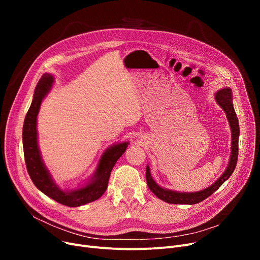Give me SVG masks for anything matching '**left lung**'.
<instances>
[{
  "label": "left lung",
  "instance_id": "8db88e82",
  "mask_svg": "<svg viewBox=\"0 0 260 260\" xmlns=\"http://www.w3.org/2000/svg\"><path fill=\"white\" fill-rule=\"evenodd\" d=\"M215 100L217 104L219 105L226 115L229 124L231 127L232 135V147H231V155L229 159V165L223 172V174L218 178L212 185L208 186L199 192L194 193H185V192H176L173 189H168L160 186L151 175V170L149 167L146 166V182L149 189L161 200L166 201L172 204H196L201 202L202 200L210 197L214 192L219 188L222 183L230 178V176L233 174L236 163L238 159V139H239V123L238 118L236 116L235 109L233 106V95H232V89L230 87H224L220 90H218L215 93Z\"/></svg>",
  "mask_w": 260,
  "mask_h": 260
}]
</instances>
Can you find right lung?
I'll list each match as a JSON object with an SVG mask.
<instances>
[{"label": "right lung", "instance_id": "obj_1", "mask_svg": "<svg viewBox=\"0 0 260 260\" xmlns=\"http://www.w3.org/2000/svg\"><path fill=\"white\" fill-rule=\"evenodd\" d=\"M53 81V76L50 74H44L41 77L35 89L31 105L26 114L23 125L25 163L30 179L38 189L64 206L76 208L97 200L104 194L111 172L117 160L124 154L128 142L116 143L105 149L92 177L83 186L74 189H62L54 182L45 167L38 145L37 118L41 103L50 91Z\"/></svg>", "mask_w": 260, "mask_h": 260}]
</instances>
